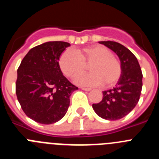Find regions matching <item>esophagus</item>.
Wrapping results in <instances>:
<instances>
[{
	"label": "esophagus",
	"instance_id": "1",
	"mask_svg": "<svg viewBox=\"0 0 159 159\" xmlns=\"http://www.w3.org/2000/svg\"><path fill=\"white\" fill-rule=\"evenodd\" d=\"M82 90H84V91H86V92H90V91H91V88H80Z\"/></svg>",
	"mask_w": 159,
	"mask_h": 159
}]
</instances>
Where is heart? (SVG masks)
Segmentation results:
<instances>
[{"instance_id":"b5f03b06","label":"heart","mask_w":159,"mask_h":159,"mask_svg":"<svg viewBox=\"0 0 159 159\" xmlns=\"http://www.w3.org/2000/svg\"><path fill=\"white\" fill-rule=\"evenodd\" d=\"M59 66L65 76L71 80L77 78L87 70L92 72L77 79L80 85L111 88L119 82L122 75L120 60L112 52L102 45H92L77 50L76 53L65 50L59 58Z\"/></svg>"}]
</instances>
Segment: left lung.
<instances>
[{
	"mask_svg": "<svg viewBox=\"0 0 159 159\" xmlns=\"http://www.w3.org/2000/svg\"><path fill=\"white\" fill-rule=\"evenodd\" d=\"M117 54L122 64V75L113 89L102 92V99L93 103L95 113L104 119L117 120L128 115L139 100L143 73L137 58L128 48L115 41H99Z\"/></svg>",
	"mask_w": 159,
	"mask_h": 159,
	"instance_id": "left-lung-1",
	"label": "left lung"
}]
</instances>
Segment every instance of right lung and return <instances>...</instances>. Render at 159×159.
I'll list each match as a JSON object with an SVG mask.
<instances>
[{"label":"right lung","mask_w":159,"mask_h":159,"mask_svg":"<svg viewBox=\"0 0 159 159\" xmlns=\"http://www.w3.org/2000/svg\"><path fill=\"white\" fill-rule=\"evenodd\" d=\"M70 43L50 41L32 48L17 69L16 94L25 115L42 124L62 119L78 89L63 75L59 58Z\"/></svg>","instance_id":"obj_1"}]
</instances>
